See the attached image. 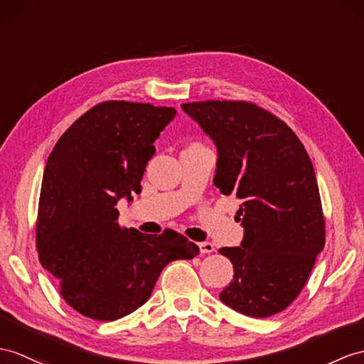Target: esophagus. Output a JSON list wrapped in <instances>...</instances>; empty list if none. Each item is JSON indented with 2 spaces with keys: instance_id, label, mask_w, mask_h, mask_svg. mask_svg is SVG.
I'll return each mask as SVG.
<instances>
[{
  "instance_id": "esophagus-1",
  "label": "esophagus",
  "mask_w": 364,
  "mask_h": 364,
  "mask_svg": "<svg viewBox=\"0 0 364 364\" xmlns=\"http://www.w3.org/2000/svg\"><path fill=\"white\" fill-rule=\"evenodd\" d=\"M199 249H200V253L210 255V253L215 252V245H213L211 242H200L199 244Z\"/></svg>"
}]
</instances>
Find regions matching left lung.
<instances>
[{
  "label": "left lung",
  "instance_id": "8db88e82",
  "mask_svg": "<svg viewBox=\"0 0 364 364\" xmlns=\"http://www.w3.org/2000/svg\"><path fill=\"white\" fill-rule=\"evenodd\" d=\"M182 109L218 146L213 182L241 202L244 241L219 249L235 269L219 296L247 316L279 314L303 290L326 242L320 190L306 148L286 122L252 102H191Z\"/></svg>",
  "mask_w": 364,
  "mask_h": 364
}]
</instances>
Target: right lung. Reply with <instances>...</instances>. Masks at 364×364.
Here are the masks:
<instances>
[{
  "instance_id": "right-lung-1",
  "label": "right lung",
  "mask_w": 364,
  "mask_h": 364,
  "mask_svg": "<svg viewBox=\"0 0 364 364\" xmlns=\"http://www.w3.org/2000/svg\"><path fill=\"white\" fill-rule=\"evenodd\" d=\"M174 108L108 100L58 139L44 168L37 225L38 259L60 295L87 318L114 321L144 303L165 265L199 247L174 230L145 235L119 224L117 202L140 193L154 140Z\"/></svg>"
}]
</instances>
